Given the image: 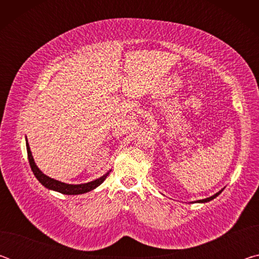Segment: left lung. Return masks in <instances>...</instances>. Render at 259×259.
I'll use <instances>...</instances> for the list:
<instances>
[{"label":"left lung","mask_w":259,"mask_h":259,"mask_svg":"<svg viewBox=\"0 0 259 259\" xmlns=\"http://www.w3.org/2000/svg\"><path fill=\"white\" fill-rule=\"evenodd\" d=\"M223 190H224V188H223ZM223 190H221L219 192H217L216 194H213V195H211V196H209V198H207V199H202V200H198V201H194L195 203H205V202H209V201H211V200H213L214 198H217V196L221 194V193L223 192ZM194 202H192V203H194Z\"/></svg>","instance_id":"obj_1"}]
</instances>
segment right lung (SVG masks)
I'll list each match as a JSON object with an SVG mask.
<instances>
[{
	"mask_svg": "<svg viewBox=\"0 0 259 259\" xmlns=\"http://www.w3.org/2000/svg\"><path fill=\"white\" fill-rule=\"evenodd\" d=\"M26 148H27V155H28V161H29V165L32 168V171L34 174V176L36 177V179L40 182L43 186L50 191H56L59 192L61 194H66V195H77V194H83V193H88L90 191L95 190L96 187H98L100 184H103V182L106 179L108 176V174L111 172L109 170L108 172L103 175L102 177H99L97 179H95L93 182L89 183H84V184H67V183H63L60 181H57V179L51 178L49 176H47L46 174H43L38 166L36 165L34 161V157L32 155V152H30V147L28 144V140L26 139Z\"/></svg>",
	"mask_w": 259,
	"mask_h": 259,
	"instance_id": "add662e5",
	"label": "right lung"
}]
</instances>
